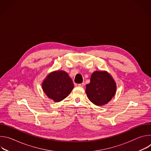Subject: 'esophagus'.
Wrapping results in <instances>:
<instances>
[{
  "mask_svg": "<svg viewBox=\"0 0 151 151\" xmlns=\"http://www.w3.org/2000/svg\"><path fill=\"white\" fill-rule=\"evenodd\" d=\"M83 85H84V83H83V82H82V83H79V84H78V87H83Z\"/></svg>",
  "mask_w": 151,
  "mask_h": 151,
  "instance_id": "1",
  "label": "esophagus"
}]
</instances>
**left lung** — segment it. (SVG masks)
I'll list each match as a JSON object with an SVG mask.
<instances>
[{
	"label": "left lung",
	"instance_id": "obj_1",
	"mask_svg": "<svg viewBox=\"0 0 151 151\" xmlns=\"http://www.w3.org/2000/svg\"><path fill=\"white\" fill-rule=\"evenodd\" d=\"M116 90V83L108 72L96 71L91 75L90 82L86 85L85 92L89 100L99 106L110 101Z\"/></svg>",
	"mask_w": 151,
	"mask_h": 151
}]
</instances>
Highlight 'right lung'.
Wrapping results in <instances>:
<instances>
[{"label": "right lung", "mask_w": 151, "mask_h": 151, "mask_svg": "<svg viewBox=\"0 0 151 151\" xmlns=\"http://www.w3.org/2000/svg\"><path fill=\"white\" fill-rule=\"evenodd\" d=\"M42 87L48 98L59 102L69 96L74 84L68 73L58 70L50 73L43 81Z\"/></svg>", "instance_id": "obj_1"}]
</instances>
